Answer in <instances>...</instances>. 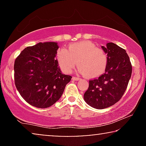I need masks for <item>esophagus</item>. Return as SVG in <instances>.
I'll list each match as a JSON object with an SVG mask.
<instances>
[{
	"instance_id": "34e87169",
	"label": "esophagus",
	"mask_w": 146,
	"mask_h": 146,
	"mask_svg": "<svg viewBox=\"0 0 146 146\" xmlns=\"http://www.w3.org/2000/svg\"><path fill=\"white\" fill-rule=\"evenodd\" d=\"M73 80H75V81H79V80H80V78H78V77H75V76H73L72 77V78Z\"/></svg>"
}]
</instances>
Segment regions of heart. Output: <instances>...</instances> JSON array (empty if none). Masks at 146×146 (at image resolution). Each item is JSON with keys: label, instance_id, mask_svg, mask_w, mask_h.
<instances>
[{"label": "heart", "instance_id": "b5f03b06", "mask_svg": "<svg viewBox=\"0 0 146 146\" xmlns=\"http://www.w3.org/2000/svg\"><path fill=\"white\" fill-rule=\"evenodd\" d=\"M56 58L62 70L65 73H70L78 61V71L89 78L102 74L108 63L106 52L88 40L71 44L68 46V50L64 48L58 49Z\"/></svg>", "mask_w": 146, "mask_h": 146}]
</instances>
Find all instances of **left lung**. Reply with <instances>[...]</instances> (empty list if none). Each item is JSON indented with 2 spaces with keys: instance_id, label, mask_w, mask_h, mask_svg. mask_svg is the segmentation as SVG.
Returning <instances> with one entry per match:
<instances>
[{
  "instance_id": "obj_1",
  "label": "left lung",
  "mask_w": 146,
  "mask_h": 146,
  "mask_svg": "<svg viewBox=\"0 0 146 146\" xmlns=\"http://www.w3.org/2000/svg\"><path fill=\"white\" fill-rule=\"evenodd\" d=\"M108 57L105 73L98 78L89 81L84 99L96 109L108 108L117 102L124 94L131 78L132 67L124 49L109 42L102 46Z\"/></svg>"
}]
</instances>
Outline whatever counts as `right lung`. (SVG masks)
Masks as SVG:
<instances>
[{
    "instance_id": "right-lung-1",
    "label": "right lung",
    "mask_w": 146,
    "mask_h": 146,
    "mask_svg": "<svg viewBox=\"0 0 146 146\" xmlns=\"http://www.w3.org/2000/svg\"><path fill=\"white\" fill-rule=\"evenodd\" d=\"M54 42H39L25 48L14 65L15 82L24 100L33 106L46 108L62 95L72 76L62 73L56 54Z\"/></svg>"
}]
</instances>
